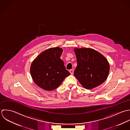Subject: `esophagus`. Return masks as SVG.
I'll return each mask as SVG.
<instances>
[{
  "label": "esophagus",
  "instance_id": "esophagus-1",
  "mask_svg": "<svg viewBox=\"0 0 130 130\" xmlns=\"http://www.w3.org/2000/svg\"><path fill=\"white\" fill-rule=\"evenodd\" d=\"M69 72H70V73H71V75H72V74H73L74 70H73V69H71V70H69Z\"/></svg>",
  "mask_w": 130,
  "mask_h": 130
}]
</instances>
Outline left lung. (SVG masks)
Listing matches in <instances>:
<instances>
[{"label":"left lung","mask_w":130,"mask_h":130,"mask_svg":"<svg viewBox=\"0 0 130 130\" xmlns=\"http://www.w3.org/2000/svg\"><path fill=\"white\" fill-rule=\"evenodd\" d=\"M77 62L74 75L86 89L102 84L107 77L109 64L99 52L91 48H75Z\"/></svg>","instance_id":"obj_1"}]
</instances>
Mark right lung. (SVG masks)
Listing matches in <instances>:
<instances>
[{"instance_id": "obj_1", "label": "right lung", "mask_w": 130, "mask_h": 130, "mask_svg": "<svg viewBox=\"0 0 130 130\" xmlns=\"http://www.w3.org/2000/svg\"><path fill=\"white\" fill-rule=\"evenodd\" d=\"M63 49L59 47L42 52L32 62L30 72L34 82L48 91L56 89L70 73L66 69L60 56Z\"/></svg>"}]
</instances>
